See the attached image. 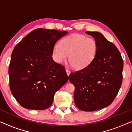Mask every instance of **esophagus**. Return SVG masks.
Listing matches in <instances>:
<instances>
[{"instance_id":"34e87169","label":"esophagus","mask_w":132,"mask_h":132,"mask_svg":"<svg viewBox=\"0 0 132 132\" xmlns=\"http://www.w3.org/2000/svg\"><path fill=\"white\" fill-rule=\"evenodd\" d=\"M65 71H66V73H67V76H69L70 73H71V71H70L68 69H65Z\"/></svg>"}]
</instances>
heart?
Returning a JSON list of instances; mask_svg holds the SVG:
<instances>
[{
  "instance_id": "obj_1",
  "label": "heart",
  "mask_w": 132,
  "mask_h": 132,
  "mask_svg": "<svg viewBox=\"0 0 132 132\" xmlns=\"http://www.w3.org/2000/svg\"><path fill=\"white\" fill-rule=\"evenodd\" d=\"M97 43L93 38L82 34L68 35L56 44L52 49V57L58 64L68 60L76 70L85 68L94 60L96 55Z\"/></svg>"
}]
</instances>
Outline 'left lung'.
Returning <instances> with one entry per match:
<instances>
[{"mask_svg": "<svg viewBox=\"0 0 132 132\" xmlns=\"http://www.w3.org/2000/svg\"><path fill=\"white\" fill-rule=\"evenodd\" d=\"M97 43L96 55L84 69L71 73L74 100L79 109L95 111L110 105L121 86L123 60L116 46L98 32H86Z\"/></svg>", "mask_w": 132, "mask_h": 132, "instance_id": "obj_1", "label": "left lung"}]
</instances>
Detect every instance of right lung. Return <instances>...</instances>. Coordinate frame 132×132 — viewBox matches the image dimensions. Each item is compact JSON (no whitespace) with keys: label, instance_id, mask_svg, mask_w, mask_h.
<instances>
[{"label":"right lung","instance_id":"add662e5","mask_svg":"<svg viewBox=\"0 0 132 132\" xmlns=\"http://www.w3.org/2000/svg\"><path fill=\"white\" fill-rule=\"evenodd\" d=\"M68 33L38 28L14 47L10 66V87L22 107L44 110L50 107L55 93L68 81L64 67L52 58L56 43Z\"/></svg>","mask_w":132,"mask_h":132}]
</instances>
